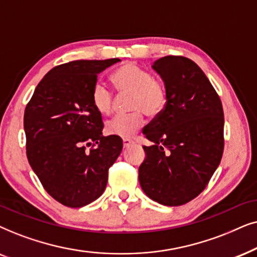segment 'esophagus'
<instances>
[{
  "instance_id": "1",
  "label": "esophagus",
  "mask_w": 257,
  "mask_h": 257,
  "mask_svg": "<svg viewBox=\"0 0 257 257\" xmlns=\"http://www.w3.org/2000/svg\"><path fill=\"white\" fill-rule=\"evenodd\" d=\"M133 143H134V142H133L132 140L124 139V140H123V148H129V147H131Z\"/></svg>"
}]
</instances>
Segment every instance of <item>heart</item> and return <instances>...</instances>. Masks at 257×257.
<instances>
[{"instance_id":"obj_1","label":"heart","mask_w":257,"mask_h":257,"mask_svg":"<svg viewBox=\"0 0 257 257\" xmlns=\"http://www.w3.org/2000/svg\"><path fill=\"white\" fill-rule=\"evenodd\" d=\"M112 83L119 94L131 95L128 115H118L105 123L108 135L129 139L143 124V114L156 117L166 108L168 91L163 82L153 78L148 71L134 63H125L111 75ZM91 103L102 115L110 114L114 104L111 91L102 82L94 84L91 90Z\"/></svg>"}]
</instances>
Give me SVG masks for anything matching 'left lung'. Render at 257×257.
I'll use <instances>...</instances> for the list:
<instances>
[{
  "label": "left lung",
  "instance_id": "1",
  "mask_svg": "<svg viewBox=\"0 0 257 257\" xmlns=\"http://www.w3.org/2000/svg\"><path fill=\"white\" fill-rule=\"evenodd\" d=\"M152 68L166 85L168 102L143 129L153 146L143 147L146 159L139 181L155 202L182 206L206 188L221 162L223 108L208 77L191 60L164 56Z\"/></svg>",
  "mask_w": 257,
  "mask_h": 257
}]
</instances>
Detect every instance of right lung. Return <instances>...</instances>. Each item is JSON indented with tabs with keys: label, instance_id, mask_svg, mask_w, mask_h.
Wrapping results in <instances>:
<instances>
[{
	"label": "right lung",
	"instance_id": "right-lung-1",
	"mask_svg": "<svg viewBox=\"0 0 257 257\" xmlns=\"http://www.w3.org/2000/svg\"><path fill=\"white\" fill-rule=\"evenodd\" d=\"M119 61L80 60L55 67L26 107L30 166L47 193L67 207H84L100 197L122 152L121 139L102 135L101 114L91 103L97 75ZM87 145L94 148L88 151Z\"/></svg>",
	"mask_w": 257,
	"mask_h": 257
}]
</instances>
